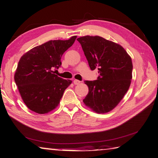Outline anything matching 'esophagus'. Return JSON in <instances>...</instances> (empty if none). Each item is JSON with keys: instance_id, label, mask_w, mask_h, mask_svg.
<instances>
[{"instance_id": "esophagus-1", "label": "esophagus", "mask_w": 158, "mask_h": 158, "mask_svg": "<svg viewBox=\"0 0 158 158\" xmlns=\"http://www.w3.org/2000/svg\"><path fill=\"white\" fill-rule=\"evenodd\" d=\"M73 83H74V84L78 85V84H79L80 83H81V81H79V80H77V79H75V80H74V81H73Z\"/></svg>"}]
</instances>
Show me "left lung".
Wrapping results in <instances>:
<instances>
[{"label": "left lung", "mask_w": 158, "mask_h": 158, "mask_svg": "<svg viewBox=\"0 0 158 158\" xmlns=\"http://www.w3.org/2000/svg\"><path fill=\"white\" fill-rule=\"evenodd\" d=\"M92 70L98 69L97 80L85 81L89 92L83 100L86 106L98 114L112 110L131 84V58L120 45L100 36L77 38Z\"/></svg>", "instance_id": "8db88e82"}]
</instances>
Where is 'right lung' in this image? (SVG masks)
<instances>
[{
  "instance_id": "1",
  "label": "right lung",
  "mask_w": 158,
  "mask_h": 158,
  "mask_svg": "<svg viewBox=\"0 0 158 158\" xmlns=\"http://www.w3.org/2000/svg\"><path fill=\"white\" fill-rule=\"evenodd\" d=\"M76 38L73 36L67 40H50L21 57L14 80L24 103L33 112L44 114L55 109L72 83L59 77L53 70L61 66V56Z\"/></svg>"
}]
</instances>
